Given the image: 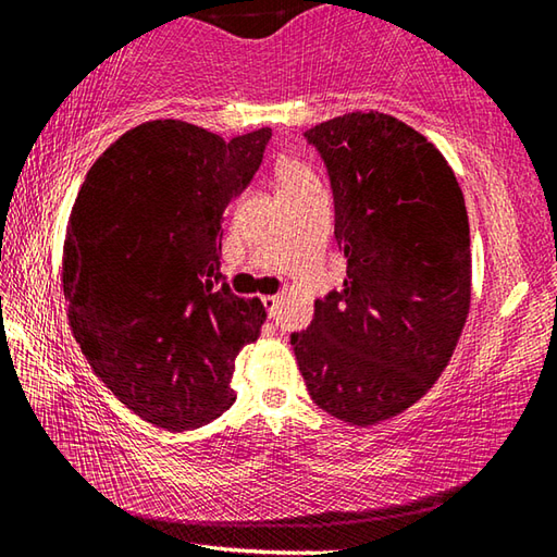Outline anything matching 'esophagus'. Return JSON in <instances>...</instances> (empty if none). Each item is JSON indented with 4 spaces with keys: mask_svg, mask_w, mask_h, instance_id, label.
Wrapping results in <instances>:
<instances>
[{
    "mask_svg": "<svg viewBox=\"0 0 557 557\" xmlns=\"http://www.w3.org/2000/svg\"><path fill=\"white\" fill-rule=\"evenodd\" d=\"M262 305H265V312H268V317H270V319H275V317H277V309H280V297H275V295H268V297H262Z\"/></svg>",
    "mask_w": 557,
    "mask_h": 557,
    "instance_id": "esophagus-1",
    "label": "esophagus"
}]
</instances>
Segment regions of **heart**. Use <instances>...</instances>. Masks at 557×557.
Instances as JSON below:
<instances>
[{
    "instance_id": "heart-1",
    "label": "heart",
    "mask_w": 557,
    "mask_h": 557,
    "mask_svg": "<svg viewBox=\"0 0 557 557\" xmlns=\"http://www.w3.org/2000/svg\"><path fill=\"white\" fill-rule=\"evenodd\" d=\"M277 182H280V194L317 186L314 172L305 162H299V159H282L277 166Z\"/></svg>"
}]
</instances>
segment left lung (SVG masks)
Returning a JSON list of instances; mask_svg holds the SVG:
<instances>
[{
    "label": "left lung",
    "instance_id": "obj_1",
    "mask_svg": "<svg viewBox=\"0 0 557 557\" xmlns=\"http://www.w3.org/2000/svg\"><path fill=\"white\" fill-rule=\"evenodd\" d=\"M305 137L332 182L346 280L289 342L319 408L375 425L435 385L465 329V196L440 149L383 112H348Z\"/></svg>",
    "mask_w": 557,
    "mask_h": 557
}]
</instances>
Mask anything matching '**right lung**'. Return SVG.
<instances>
[{
	"mask_svg": "<svg viewBox=\"0 0 557 557\" xmlns=\"http://www.w3.org/2000/svg\"><path fill=\"white\" fill-rule=\"evenodd\" d=\"M270 127L225 143L182 120L132 127L75 196L63 243L71 332L98 379L157 428L231 408L235 356L265 322L221 275L223 213L248 188Z\"/></svg>",
	"mask_w": 557,
	"mask_h": 557,
	"instance_id": "obj_1",
	"label": "right lung"
}]
</instances>
